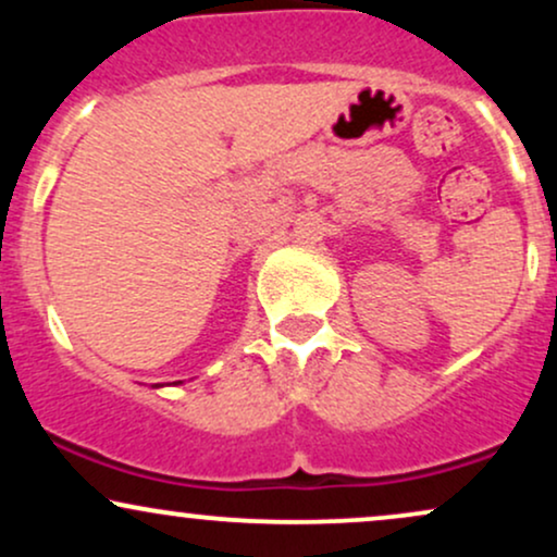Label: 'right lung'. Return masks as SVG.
I'll use <instances>...</instances> for the list:
<instances>
[{
  "label": "right lung",
  "instance_id": "right-lung-1",
  "mask_svg": "<svg viewBox=\"0 0 557 557\" xmlns=\"http://www.w3.org/2000/svg\"><path fill=\"white\" fill-rule=\"evenodd\" d=\"M154 387H162V385H154Z\"/></svg>",
  "mask_w": 557,
  "mask_h": 557
}]
</instances>
